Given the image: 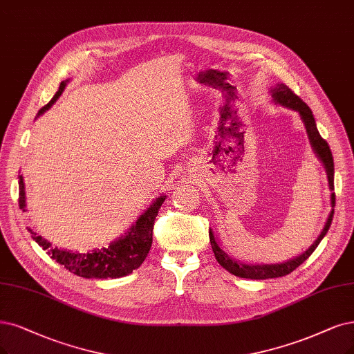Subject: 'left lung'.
Returning a JSON list of instances; mask_svg holds the SVG:
<instances>
[{
    "label": "left lung",
    "mask_w": 354,
    "mask_h": 354,
    "mask_svg": "<svg viewBox=\"0 0 354 354\" xmlns=\"http://www.w3.org/2000/svg\"><path fill=\"white\" fill-rule=\"evenodd\" d=\"M270 93H271V97H272L274 103L280 104V106H284L287 109L296 111L300 115V120H302L304 124H305L312 150H313V153L317 154V157L321 160V163L324 165L326 176H328L330 189L334 191V159H333V153L330 150L328 142H326L319 136L315 118H313V113H312L310 108L302 99H299L293 93V91L283 83L272 86L270 88ZM334 205H335V194L333 192L331 194V207L333 208H331L330 216H328V218H326V223H325L322 232L319 233V236L317 238V241L313 242L304 254H300V255H297L292 259H287V261H284V263H279V264H246V263H241V261L229 257L223 250H221L218 239H217V234H214L213 229H210V230H208V234H210V243H212V248H213V252L216 255L217 263L225 270L232 272L233 276L241 277V279L267 280V279H277V277L287 276V274H290L300 264L305 263V261L310 257V254L315 251V248L319 245V242L322 241V238L325 236L326 232H328V229L331 226V221H333V216H334Z\"/></svg>",
    "instance_id": "left-lung-1"
}]
</instances>
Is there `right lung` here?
Returning <instances> with one entry per match:
<instances>
[{"instance_id":"add662e5","label":"right lung","mask_w":354,"mask_h":354,"mask_svg":"<svg viewBox=\"0 0 354 354\" xmlns=\"http://www.w3.org/2000/svg\"><path fill=\"white\" fill-rule=\"evenodd\" d=\"M67 83L68 80H65L59 84L55 96L37 112V116H41L57 102ZM165 200L166 195H160L159 198H156L147 210L137 218L136 223L128 229V232L116 241L111 242L108 248L93 250L87 254L54 248L50 242L42 236H37L30 227H28V230L32 233L33 241H36L39 246H42L45 251H48V255H50L52 259H55L57 263L64 266V268L77 274V276L99 280L120 279L137 270L142 264V261L146 259L153 242L154 220ZM19 205L23 212H28V208H26L24 182L21 175H19Z\"/></svg>"}]
</instances>
